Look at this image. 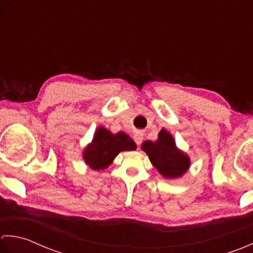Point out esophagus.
Returning <instances> with one entry per match:
<instances>
[{"label": "esophagus", "instance_id": "obj_1", "mask_svg": "<svg viewBox=\"0 0 253 253\" xmlns=\"http://www.w3.org/2000/svg\"><path fill=\"white\" fill-rule=\"evenodd\" d=\"M133 138H134V141H135L136 145H137V146H140V145H141V143H142V141H143V134H142L141 132H136L135 134H134Z\"/></svg>", "mask_w": 253, "mask_h": 253}]
</instances>
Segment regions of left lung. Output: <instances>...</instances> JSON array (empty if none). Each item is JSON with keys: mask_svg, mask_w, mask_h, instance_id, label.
I'll use <instances>...</instances> for the list:
<instances>
[{"mask_svg": "<svg viewBox=\"0 0 253 253\" xmlns=\"http://www.w3.org/2000/svg\"><path fill=\"white\" fill-rule=\"evenodd\" d=\"M141 148L164 178H180L190 168V157L177 147L173 136L165 128L159 131L156 141L143 142Z\"/></svg>", "mask_w": 253, "mask_h": 253, "instance_id": "8db88e82", "label": "left lung"}]
</instances>
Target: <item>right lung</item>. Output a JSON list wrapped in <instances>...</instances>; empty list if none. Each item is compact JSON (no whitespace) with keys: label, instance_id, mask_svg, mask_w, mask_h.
Listing matches in <instances>:
<instances>
[{"label":"right lung","instance_id":"1","mask_svg":"<svg viewBox=\"0 0 253 253\" xmlns=\"http://www.w3.org/2000/svg\"><path fill=\"white\" fill-rule=\"evenodd\" d=\"M136 144L125 132L113 134L105 126L97 127L92 141L83 151V159L87 166L94 170L107 169L118 154L134 151Z\"/></svg>","mask_w":253,"mask_h":253}]
</instances>
